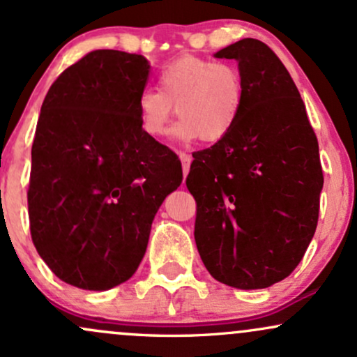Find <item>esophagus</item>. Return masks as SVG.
<instances>
[{
	"instance_id": "esophagus-1",
	"label": "esophagus",
	"mask_w": 357,
	"mask_h": 357,
	"mask_svg": "<svg viewBox=\"0 0 357 357\" xmlns=\"http://www.w3.org/2000/svg\"><path fill=\"white\" fill-rule=\"evenodd\" d=\"M179 159H181V165H183V174L188 176V173H190V166H191V155L186 153H179Z\"/></svg>"
}]
</instances>
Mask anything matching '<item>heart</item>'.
Segmentation results:
<instances>
[{"label":"heart","instance_id":"b5f03b06","mask_svg":"<svg viewBox=\"0 0 357 357\" xmlns=\"http://www.w3.org/2000/svg\"><path fill=\"white\" fill-rule=\"evenodd\" d=\"M159 90L144 89L137 96L139 124L149 137L166 132L174 107L179 119L171 129L174 139L206 144L223 141L235 129L245 102L240 70L198 56H181L159 73Z\"/></svg>","mask_w":357,"mask_h":357}]
</instances>
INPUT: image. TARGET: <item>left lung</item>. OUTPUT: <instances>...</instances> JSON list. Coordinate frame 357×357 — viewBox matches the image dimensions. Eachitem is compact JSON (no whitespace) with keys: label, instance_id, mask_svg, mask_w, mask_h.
Masks as SVG:
<instances>
[{"label":"left lung","instance_id":"left-lung-1","mask_svg":"<svg viewBox=\"0 0 357 357\" xmlns=\"http://www.w3.org/2000/svg\"><path fill=\"white\" fill-rule=\"evenodd\" d=\"M238 61L245 102L223 141L192 154L195 240L213 278L265 289L301 264L319 220V144L304 100L280 59L243 38L215 53Z\"/></svg>","mask_w":357,"mask_h":357}]
</instances>
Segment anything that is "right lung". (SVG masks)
Returning a JSON list of instances; mask_svg holds the SVG:
<instances>
[{
  "label": "right lung",
  "mask_w": 357,
  "mask_h": 357,
  "mask_svg": "<svg viewBox=\"0 0 357 357\" xmlns=\"http://www.w3.org/2000/svg\"><path fill=\"white\" fill-rule=\"evenodd\" d=\"M149 63L90 52L52 84L31 147V240L60 280L107 290L134 275L151 225L183 181L169 147L144 134L136 102Z\"/></svg>",
  "instance_id": "right-lung-1"
}]
</instances>
